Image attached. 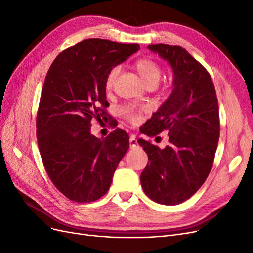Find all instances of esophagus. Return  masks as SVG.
<instances>
[{
    "instance_id": "obj_1",
    "label": "esophagus",
    "mask_w": 253,
    "mask_h": 253,
    "mask_svg": "<svg viewBox=\"0 0 253 253\" xmlns=\"http://www.w3.org/2000/svg\"><path fill=\"white\" fill-rule=\"evenodd\" d=\"M129 145H130V148H131V149H134V148H136L138 146L137 139L135 138L134 135H131V136L129 137Z\"/></svg>"
}]
</instances>
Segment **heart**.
<instances>
[{
  "label": "heart",
  "mask_w": 253,
  "mask_h": 253,
  "mask_svg": "<svg viewBox=\"0 0 253 253\" xmlns=\"http://www.w3.org/2000/svg\"><path fill=\"white\" fill-rule=\"evenodd\" d=\"M133 68L137 71L142 80L149 88L155 87L162 78L163 70L161 68V65L151 59H148V58L138 59L133 63ZM119 73H120V68L114 67L111 68L106 74L105 82H104L106 91H110L112 90V88H114ZM171 88H172L171 84H166V85L163 87V91L168 92L171 90ZM143 111H144L143 107L136 106L134 104H127L120 108V112L122 114V116H123L129 123L131 124H137L138 122L141 121Z\"/></svg>",
  "instance_id": "heart-1"
}]
</instances>
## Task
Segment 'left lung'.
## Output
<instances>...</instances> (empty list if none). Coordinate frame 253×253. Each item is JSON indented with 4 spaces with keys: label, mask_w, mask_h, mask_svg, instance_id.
I'll return each mask as SVG.
<instances>
[{
    "label": "left lung",
    "mask_w": 253,
    "mask_h": 253,
    "mask_svg": "<svg viewBox=\"0 0 253 253\" xmlns=\"http://www.w3.org/2000/svg\"><path fill=\"white\" fill-rule=\"evenodd\" d=\"M171 64L173 90L143 128L153 137L167 130L169 143L160 149L139 138L148 155L141 174L145 194L153 201L176 205L191 198L211 170L220 136L219 105L210 73L179 45H148Z\"/></svg>",
    "instance_id": "obj_1"
}]
</instances>
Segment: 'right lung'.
Returning <instances> with one entry per match:
<instances>
[{
    "instance_id": "obj_1",
    "label": "right lung",
    "mask_w": 253,
    "mask_h": 253,
    "mask_svg": "<svg viewBox=\"0 0 253 253\" xmlns=\"http://www.w3.org/2000/svg\"><path fill=\"white\" fill-rule=\"evenodd\" d=\"M139 49L137 43L87 39L63 50L46 73L36 116V136L49 178L72 201L104 196L129 135L116 129L104 139L90 134V122L106 116L108 71Z\"/></svg>"
}]
</instances>
